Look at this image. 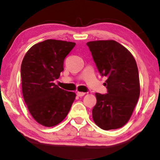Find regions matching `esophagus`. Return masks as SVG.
I'll return each mask as SVG.
<instances>
[{"mask_svg":"<svg viewBox=\"0 0 160 160\" xmlns=\"http://www.w3.org/2000/svg\"><path fill=\"white\" fill-rule=\"evenodd\" d=\"M85 94V92H77V95H78V97H82V96H84Z\"/></svg>","mask_w":160,"mask_h":160,"instance_id":"34e87169","label":"esophagus"}]
</instances>
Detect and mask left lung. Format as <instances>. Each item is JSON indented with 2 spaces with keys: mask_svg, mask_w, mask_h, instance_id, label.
Masks as SVG:
<instances>
[{
  "mask_svg": "<svg viewBox=\"0 0 160 160\" xmlns=\"http://www.w3.org/2000/svg\"><path fill=\"white\" fill-rule=\"evenodd\" d=\"M99 73L107 78V94L96 93L92 109L94 123L103 130L123 127L130 119L140 97L137 63L124 46L114 40L87 42Z\"/></svg>",
  "mask_w": 160,
  "mask_h": 160,
  "instance_id": "obj_1",
  "label": "left lung"
}]
</instances>
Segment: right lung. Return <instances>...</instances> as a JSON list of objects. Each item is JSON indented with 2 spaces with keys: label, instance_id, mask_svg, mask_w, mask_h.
Instances as JSON below:
<instances>
[{
  "label": "right lung",
  "instance_id": "right-lung-1",
  "mask_svg": "<svg viewBox=\"0 0 160 160\" xmlns=\"http://www.w3.org/2000/svg\"><path fill=\"white\" fill-rule=\"evenodd\" d=\"M75 46L72 42L46 39L32 46L22 61L23 98L32 118L45 127L62 121L75 101V93L54 83L64 70L65 58Z\"/></svg>",
  "mask_w": 160,
  "mask_h": 160
}]
</instances>
